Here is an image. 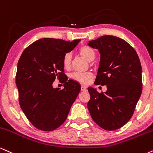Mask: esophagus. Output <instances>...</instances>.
<instances>
[{"instance_id": "34e87169", "label": "esophagus", "mask_w": 153, "mask_h": 153, "mask_svg": "<svg viewBox=\"0 0 153 153\" xmlns=\"http://www.w3.org/2000/svg\"><path fill=\"white\" fill-rule=\"evenodd\" d=\"M81 90L82 91H87V87H86L85 86H82V87H81Z\"/></svg>"}]
</instances>
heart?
<instances>
[{"label":"heart","mask_w":153,"mask_h":153,"mask_svg":"<svg viewBox=\"0 0 153 153\" xmlns=\"http://www.w3.org/2000/svg\"><path fill=\"white\" fill-rule=\"evenodd\" d=\"M78 51L79 54L83 56L84 59H86L88 61H91L94 59L96 52L95 50L91 46L88 45L84 44L82 45L79 48H78ZM71 55L70 53H66L64 55L62 59L63 66L64 69H69L71 66ZM93 74L91 72H85V73H80V72H74L70 75L71 79L75 82H79L82 84H87L89 82V81L92 78Z\"/></svg>","instance_id":"1"}]
</instances>
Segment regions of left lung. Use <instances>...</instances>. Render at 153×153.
I'll list each match as a JSON object with an SVG mask.
<instances>
[{
	"label": "left lung",
	"instance_id": "left-lung-1",
	"mask_svg": "<svg viewBox=\"0 0 153 153\" xmlns=\"http://www.w3.org/2000/svg\"><path fill=\"white\" fill-rule=\"evenodd\" d=\"M101 54L96 85H107V91L88 88L87 107L91 118L104 130H117L133 115L142 93V66L135 50L126 41L102 36L88 44Z\"/></svg>",
	"mask_w": 153,
	"mask_h": 153
}]
</instances>
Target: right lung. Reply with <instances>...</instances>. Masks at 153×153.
I'll return each instance as SVG.
<instances>
[{"mask_svg":"<svg viewBox=\"0 0 153 153\" xmlns=\"http://www.w3.org/2000/svg\"><path fill=\"white\" fill-rule=\"evenodd\" d=\"M80 39H39L24 49L17 66L16 83L21 108L30 123L43 131H52L65 122L81 89L78 82L68 80L62 59ZM61 79L65 88L52 84Z\"/></svg>","mask_w":153,"mask_h":153,"instance_id":"right-lung-1","label":"right lung"}]
</instances>
